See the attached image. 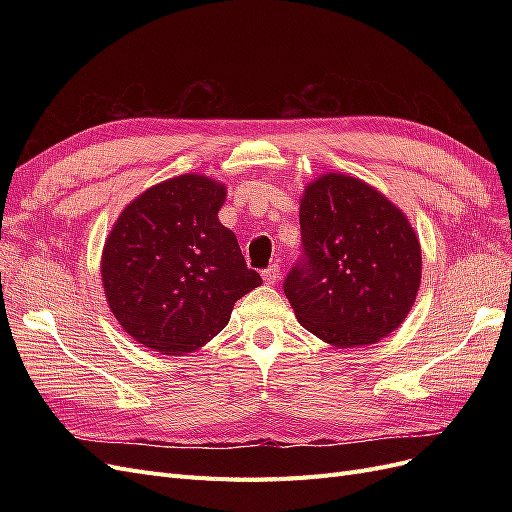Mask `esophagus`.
Wrapping results in <instances>:
<instances>
[{"mask_svg":"<svg viewBox=\"0 0 512 512\" xmlns=\"http://www.w3.org/2000/svg\"><path fill=\"white\" fill-rule=\"evenodd\" d=\"M262 280H265L267 284H275L277 280H280V265H277V262L269 265L265 271H262Z\"/></svg>","mask_w":512,"mask_h":512,"instance_id":"34e87169","label":"esophagus"}]
</instances>
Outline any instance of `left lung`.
Segmentation results:
<instances>
[{
  "instance_id": "1",
  "label": "left lung",
  "mask_w": 512,
  "mask_h": 512,
  "mask_svg": "<svg viewBox=\"0 0 512 512\" xmlns=\"http://www.w3.org/2000/svg\"><path fill=\"white\" fill-rule=\"evenodd\" d=\"M301 256L284 292L303 327L339 348L376 344L406 320L421 286V245L391 200L324 175L301 200Z\"/></svg>"
}]
</instances>
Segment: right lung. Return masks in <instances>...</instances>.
Segmentation results:
<instances>
[{
  "instance_id": "right-lung-1",
  "label": "right lung",
  "mask_w": 512,
  "mask_h": 512,
  "mask_svg": "<svg viewBox=\"0 0 512 512\" xmlns=\"http://www.w3.org/2000/svg\"><path fill=\"white\" fill-rule=\"evenodd\" d=\"M224 198V185L181 175L119 215L104 245L102 282L115 318L138 344L162 354L196 350L262 284L235 232L218 220Z\"/></svg>"
}]
</instances>
